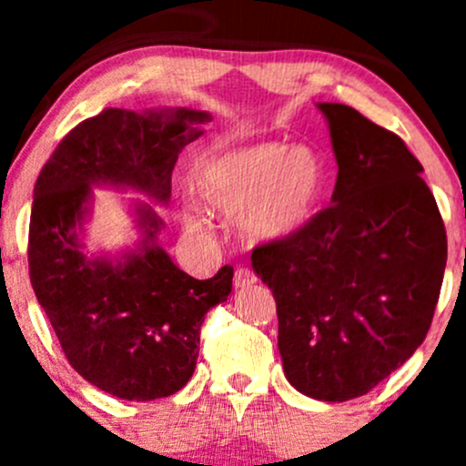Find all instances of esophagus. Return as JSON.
I'll return each mask as SVG.
<instances>
[{
    "label": "esophagus",
    "mask_w": 466,
    "mask_h": 466,
    "mask_svg": "<svg viewBox=\"0 0 466 466\" xmlns=\"http://www.w3.org/2000/svg\"><path fill=\"white\" fill-rule=\"evenodd\" d=\"M256 282V274L248 267H238L237 271H234V287L237 289H243V287H249Z\"/></svg>",
    "instance_id": "obj_1"
}]
</instances>
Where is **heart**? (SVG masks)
<instances>
[{
    "label": "heart",
    "mask_w": 466,
    "mask_h": 466,
    "mask_svg": "<svg viewBox=\"0 0 466 466\" xmlns=\"http://www.w3.org/2000/svg\"><path fill=\"white\" fill-rule=\"evenodd\" d=\"M199 195L215 210L240 212L238 226L251 240H280L307 226L322 199L326 173L309 147L260 142L234 148L203 164ZM203 229L201 217H188Z\"/></svg>",
    "instance_id": "1"
}]
</instances>
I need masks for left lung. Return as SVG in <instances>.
<instances>
[{
  "instance_id": "1",
  "label": "left lung",
  "mask_w": 466,
  "mask_h": 466,
  "mask_svg": "<svg viewBox=\"0 0 466 466\" xmlns=\"http://www.w3.org/2000/svg\"><path fill=\"white\" fill-rule=\"evenodd\" d=\"M337 159L330 206L291 237L258 245L278 350L298 392L349 400L414 355L434 318L447 232L422 166L397 133L349 105L319 103Z\"/></svg>"
}]
</instances>
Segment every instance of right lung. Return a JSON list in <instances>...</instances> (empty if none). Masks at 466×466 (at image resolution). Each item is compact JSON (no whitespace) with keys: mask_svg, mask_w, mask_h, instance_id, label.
Wrapping results in <instances>:
<instances>
[{"mask_svg":"<svg viewBox=\"0 0 466 466\" xmlns=\"http://www.w3.org/2000/svg\"><path fill=\"white\" fill-rule=\"evenodd\" d=\"M206 111L103 109L74 127L35 184L28 269L69 366L125 400L170 397L188 383L206 313L226 302L234 269L197 280L155 243L162 218L136 208L137 249L89 258L78 232L92 186H127L168 201L179 151L201 136Z\"/></svg>","mask_w":466,"mask_h":466,"instance_id":"add662e5","label":"right lung"}]
</instances>
